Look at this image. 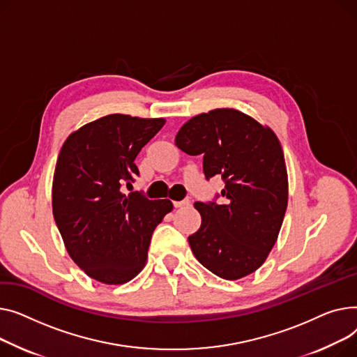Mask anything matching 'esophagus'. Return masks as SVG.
Wrapping results in <instances>:
<instances>
[{"mask_svg":"<svg viewBox=\"0 0 357 357\" xmlns=\"http://www.w3.org/2000/svg\"><path fill=\"white\" fill-rule=\"evenodd\" d=\"M173 204H174V207H183V206L190 204V200L184 199V200H180V202H173Z\"/></svg>","mask_w":357,"mask_h":357,"instance_id":"obj_1","label":"esophagus"}]
</instances>
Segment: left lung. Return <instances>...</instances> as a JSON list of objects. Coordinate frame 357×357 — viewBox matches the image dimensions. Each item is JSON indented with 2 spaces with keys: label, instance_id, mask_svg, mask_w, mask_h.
<instances>
[{
  "label": "left lung",
  "instance_id": "8db88e82",
  "mask_svg": "<svg viewBox=\"0 0 357 357\" xmlns=\"http://www.w3.org/2000/svg\"><path fill=\"white\" fill-rule=\"evenodd\" d=\"M176 145L203 155L206 180L225 187L212 202H196L202 225L188 243L197 261L223 280L257 271L275 245L288 203L284 153L277 135L236 109H215L187 121ZM219 197L223 202H216Z\"/></svg>",
  "mask_w": 357,
  "mask_h": 357
}]
</instances>
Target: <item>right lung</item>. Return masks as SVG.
Masks as SVG:
<instances>
[{
    "mask_svg": "<svg viewBox=\"0 0 357 357\" xmlns=\"http://www.w3.org/2000/svg\"><path fill=\"white\" fill-rule=\"evenodd\" d=\"M164 123L112 114L83 125L61 146L53 216L70 258L99 282L131 281L145 265L154 229L173 211L169 199L122 192L139 176L138 153Z\"/></svg>",
    "mask_w": 357,
    "mask_h": 357,
    "instance_id": "add662e5",
    "label": "right lung"
}]
</instances>
